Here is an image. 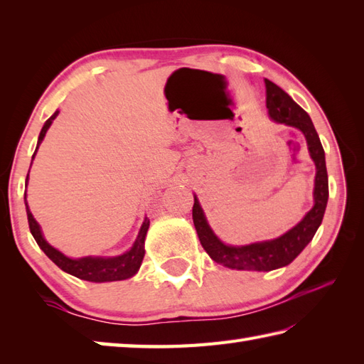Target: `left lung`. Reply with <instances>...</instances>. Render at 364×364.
<instances>
[{
	"label": "left lung",
	"instance_id": "left-lung-1",
	"mask_svg": "<svg viewBox=\"0 0 364 364\" xmlns=\"http://www.w3.org/2000/svg\"><path fill=\"white\" fill-rule=\"evenodd\" d=\"M266 84V107L269 117L277 123H284L288 127L297 128L305 136L308 153L316 166L314 205L305 214L296 227H292L284 235L269 241L253 242L247 245H228L215 236L206 215L200 206L197 196H194V208H192V219L197 230V235L206 253L210 255L218 264L236 270H267L280 269L291 264L300 252L310 244L313 236L318 231L323 219V213L328 200V176L326 167V153H323L321 139L316 133L313 122L301 107L272 81L264 80Z\"/></svg>",
	"mask_w": 364,
	"mask_h": 364
}]
</instances>
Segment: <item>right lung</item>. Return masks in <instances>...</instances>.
<instances>
[{"label":"right lung","instance_id":"right-lung-1","mask_svg":"<svg viewBox=\"0 0 364 364\" xmlns=\"http://www.w3.org/2000/svg\"><path fill=\"white\" fill-rule=\"evenodd\" d=\"M58 114H59V111L54 112L51 117L45 122L41 134H38V141H37L36 151L33 154V159H34L36 153L38 150V145L42 144L46 131H48V128L51 127L53 120L58 117ZM31 164H33V161H31ZM28 180H29V172H28V176H26V184H28ZM25 205H26V214H28V223H29L31 235L34 236L36 242L43 250L46 257H48L59 269H63L64 272L70 274L76 278H81V280L94 282V283L120 282V280H127V278H131V277L137 274V270H139V267H141L144 255H145V247L144 245H145L146 231H149V227H150L149 218L144 219L142 227H141V230H139V235L136 237L133 247H131V249L127 250L125 253L119 255V257L70 258V257H65L63 252H59L58 249H54L51 244L46 242L41 225H38L37 220L34 219L33 213H31V210H29V206H28L26 192H25Z\"/></svg>","mask_w":364,"mask_h":364}]
</instances>
